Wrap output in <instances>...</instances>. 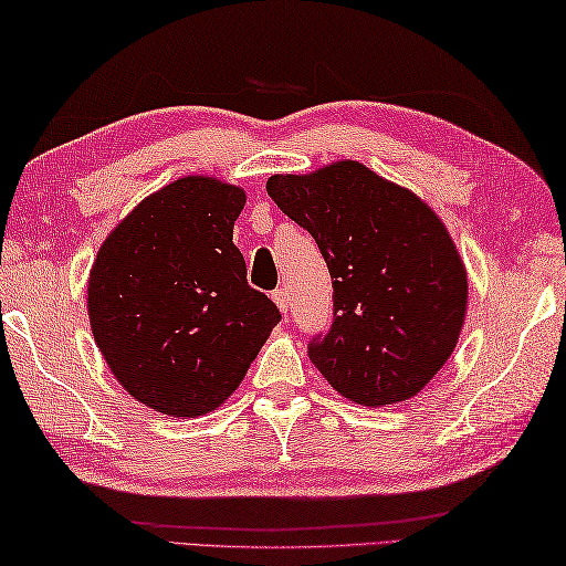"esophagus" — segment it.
I'll return each mask as SVG.
<instances>
[{"instance_id":"esophagus-1","label":"esophagus","mask_w":566,"mask_h":566,"mask_svg":"<svg viewBox=\"0 0 566 566\" xmlns=\"http://www.w3.org/2000/svg\"><path fill=\"white\" fill-rule=\"evenodd\" d=\"M271 298H273V303L277 305V308H281V313H289V291L275 289Z\"/></svg>"}]
</instances>
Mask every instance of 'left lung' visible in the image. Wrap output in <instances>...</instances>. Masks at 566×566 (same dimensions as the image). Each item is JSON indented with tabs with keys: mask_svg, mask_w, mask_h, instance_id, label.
<instances>
[{
	"mask_svg": "<svg viewBox=\"0 0 566 566\" xmlns=\"http://www.w3.org/2000/svg\"><path fill=\"white\" fill-rule=\"evenodd\" d=\"M268 196L316 238L333 281L331 331L308 356L354 403L409 401L464 328L469 275L443 220L358 160L271 175Z\"/></svg>",
	"mask_w": 566,
	"mask_h": 566,
	"instance_id": "obj_1",
	"label": "left lung"
}]
</instances>
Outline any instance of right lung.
<instances>
[{"mask_svg": "<svg viewBox=\"0 0 566 566\" xmlns=\"http://www.w3.org/2000/svg\"><path fill=\"white\" fill-rule=\"evenodd\" d=\"M245 190L185 175L127 212L99 245L87 316L102 358L137 401L198 419L243 381L281 313L250 289L233 226Z\"/></svg>", "mask_w": 566, "mask_h": 566, "instance_id": "obj_1", "label": "right lung"}]
</instances>
